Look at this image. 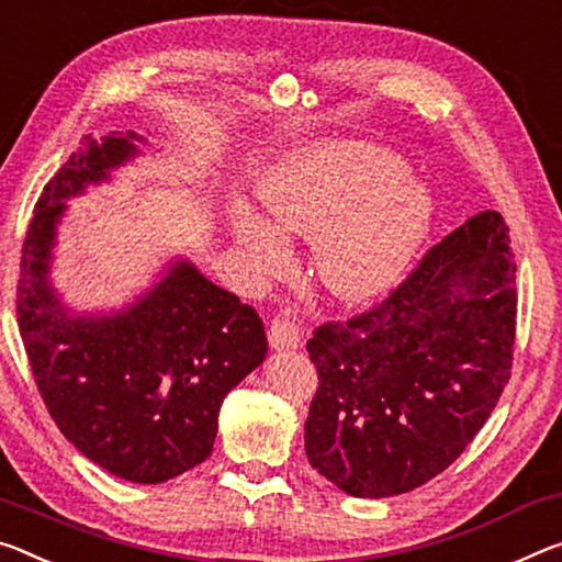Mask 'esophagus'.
Here are the masks:
<instances>
[{
  "label": "esophagus",
  "mask_w": 562,
  "mask_h": 562,
  "mask_svg": "<svg viewBox=\"0 0 562 562\" xmlns=\"http://www.w3.org/2000/svg\"><path fill=\"white\" fill-rule=\"evenodd\" d=\"M267 340H270L272 350H297L302 342V329L288 313L278 315L267 327Z\"/></svg>",
  "instance_id": "34e87169"
}]
</instances>
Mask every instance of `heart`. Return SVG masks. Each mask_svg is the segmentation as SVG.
<instances>
[{"mask_svg":"<svg viewBox=\"0 0 562 562\" xmlns=\"http://www.w3.org/2000/svg\"><path fill=\"white\" fill-rule=\"evenodd\" d=\"M267 217L237 207L229 235L257 272H272L295 233L315 239L327 290L350 302L385 295L405 278L430 233L435 202L427 184L390 149L364 139H333L278 159L257 184Z\"/></svg>","mask_w":562,"mask_h":562,"instance_id":"obj_1","label":"heart"}]
</instances>
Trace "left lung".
I'll return each instance as SVG.
<instances>
[{
	"label": "left lung",
	"mask_w": 562,
	"mask_h": 562,
	"mask_svg": "<svg viewBox=\"0 0 562 562\" xmlns=\"http://www.w3.org/2000/svg\"><path fill=\"white\" fill-rule=\"evenodd\" d=\"M515 262L501 212L435 245L380 307L307 342V460L352 497L420 487L460 458L510 378Z\"/></svg>",
	"instance_id": "1"
}]
</instances>
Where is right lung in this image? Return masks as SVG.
Here are the masks:
<instances>
[{
  "instance_id": "obj_1",
  "label": "right lung",
  "mask_w": 562,
  "mask_h": 562,
  "mask_svg": "<svg viewBox=\"0 0 562 562\" xmlns=\"http://www.w3.org/2000/svg\"><path fill=\"white\" fill-rule=\"evenodd\" d=\"M135 130L85 145L44 187L22 249L16 315L26 358L65 438L106 473L157 485L210 458L220 407L267 355L260 315L169 257L135 297L75 310L52 280L69 200L145 155Z\"/></svg>"
}]
</instances>
